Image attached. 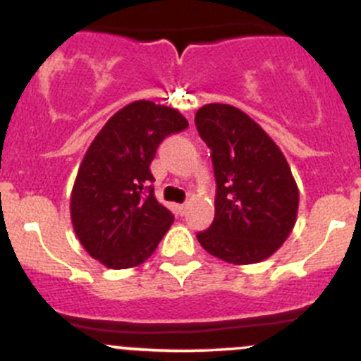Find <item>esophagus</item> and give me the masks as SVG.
I'll return each instance as SVG.
<instances>
[{"instance_id": "esophagus-1", "label": "esophagus", "mask_w": 361, "mask_h": 361, "mask_svg": "<svg viewBox=\"0 0 361 361\" xmlns=\"http://www.w3.org/2000/svg\"><path fill=\"white\" fill-rule=\"evenodd\" d=\"M176 209H178V213H180L181 216H183V214L187 213V209H188V204H178Z\"/></svg>"}]
</instances>
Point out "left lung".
I'll return each mask as SVG.
<instances>
[{"instance_id": "8db88e82", "label": "left lung", "mask_w": 361, "mask_h": 361, "mask_svg": "<svg viewBox=\"0 0 361 361\" xmlns=\"http://www.w3.org/2000/svg\"><path fill=\"white\" fill-rule=\"evenodd\" d=\"M195 126L216 180L214 220L199 243L228 264H258L279 250L297 220L292 169L267 133L231 104L199 108Z\"/></svg>"}]
</instances>
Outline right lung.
<instances>
[{
    "label": "right lung",
    "mask_w": 361,
    "mask_h": 361,
    "mask_svg": "<svg viewBox=\"0 0 361 361\" xmlns=\"http://www.w3.org/2000/svg\"><path fill=\"white\" fill-rule=\"evenodd\" d=\"M187 127L174 108L134 101L94 137L71 192L73 228L90 257L110 269L152 257L174 216L155 199L150 164L159 145Z\"/></svg>",
    "instance_id": "right-lung-1"
}]
</instances>
